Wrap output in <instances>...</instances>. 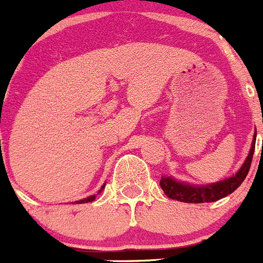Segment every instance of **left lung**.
Returning a JSON list of instances; mask_svg holds the SVG:
<instances>
[{"label":"left lung","instance_id":"obj_1","mask_svg":"<svg viewBox=\"0 0 263 263\" xmlns=\"http://www.w3.org/2000/svg\"><path fill=\"white\" fill-rule=\"evenodd\" d=\"M255 138H257V130H254L253 142H251L248 157L234 176L222 179L218 182L208 183V185H192V183H187L185 181H177L173 177L162 176L161 181H159V185L169 198L186 202V203L215 202L221 198H225L229 194H232L235 189H238L241 183L243 182V179L248 176L253 154H254Z\"/></svg>","mask_w":263,"mask_h":263}]
</instances>
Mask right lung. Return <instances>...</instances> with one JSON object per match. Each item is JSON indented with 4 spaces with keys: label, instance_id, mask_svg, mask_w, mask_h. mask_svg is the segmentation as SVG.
Listing matches in <instances>:
<instances>
[{
    "label": "right lung",
    "instance_id": "obj_1",
    "mask_svg": "<svg viewBox=\"0 0 263 263\" xmlns=\"http://www.w3.org/2000/svg\"><path fill=\"white\" fill-rule=\"evenodd\" d=\"M104 189H105V183L102 186H101V189L98 190V194H100V193L102 192V190H104ZM94 199H96V194H94V196L87 197V198L80 199V201H76V203H87V202H91V201H94Z\"/></svg>",
    "mask_w": 263,
    "mask_h": 263
}]
</instances>
